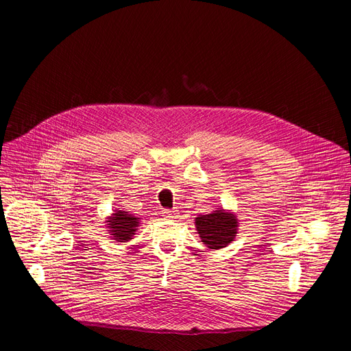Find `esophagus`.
Segmentation results:
<instances>
[{
  "instance_id": "34e87169",
  "label": "esophagus",
  "mask_w": 351,
  "mask_h": 351,
  "mask_svg": "<svg viewBox=\"0 0 351 351\" xmlns=\"http://www.w3.org/2000/svg\"><path fill=\"white\" fill-rule=\"evenodd\" d=\"M163 216H165V217H169V219H176V217L179 216V213H178V210H171V209H168V210L163 212Z\"/></svg>"
}]
</instances>
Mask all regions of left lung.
Here are the masks:
<instances>
[{
	"instance_id": "1",
	"label": "left lung",
	"mask_w": 351,
	"mask_h": 351,
	"mask_svg": "<svg viewBox=\"0 0 351 351\" xmlns=\"http://www.w3.org/2000/svg\"><path fill=\"white\" fill-rule=\"evenodd\" d=\"M196 230L202 242L209 249H222L228 246L236 236L237 220L232 213L215 210L209 215L196 217Z\"/></svg>"
}]
</instances>
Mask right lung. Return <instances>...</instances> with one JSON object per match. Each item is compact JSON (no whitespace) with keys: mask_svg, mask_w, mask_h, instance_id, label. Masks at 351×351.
Masks as SVG:
<instances>
[{"mask_svg":"<svg viewBox=\"0 0 351 351\" xmlns=\"http://www.w3.org/2000/svg\"><path fill=\"white\" fill-rule=\"evenodd\" d=\"M106 222L109 225L108 228L110 229V234H112L115 241L118 242H128L129 239H132V236L135 234L134 232L139 225L138 217H134L132 215L122 210L114 213V216L106 220Z\"/></svg>","mask_w":351,"mask_h":351,"instance_id":"1","label":"right lung"}]
</instances>
